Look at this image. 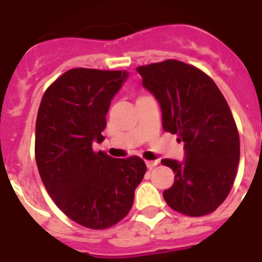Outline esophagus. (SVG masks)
I'll return each instance as SVG.
<instances>
[{
	"label": "esophagus",
	"instance_id": "1",
	"mask_svg": "<svg viewBox=\"0 0 262 262\" xmlns=\"http://www.w3.org/2000/svg\"><path fill=\"white\" fill-rule=\"evenodd\" d=\"M159 160H154V161H151V160H148V161H145V164H147V166L149 169H152V168H155V166L156 165H159Z\"/></svg>",
	"mask_w": 262,
	"mask_h": 262
}]
</instances>
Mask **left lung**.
Masks as SVG:
<instances>
[{
	"instance_id": "1",
	"label": "left lung",
	"mask_w": 262,
	"mask_h": 262,
	"mask_svg": "<svg viewBox=\"0 0 262 262\" xmlns=\"http://www.w3.org/2000/svg\"><path fill=\"white\" fill-rule=\"evenodd\" d=\"M136 71L160 102L163 128L185 143L182 163L161 160L176 173L164 200L187 216L211 214L230 194L240 160L239 131L230 106L210 76L184 61L169 59Z\"/></svg>"
}]
</instances>
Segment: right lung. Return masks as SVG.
Segmentation results:
<instances>
[{"instance_id": "add662e5", "label": "right lung", "mask_w": 262, "mask_h": 262, "mask_svg": "<svg viewBox=\"0 0 262 262\" xmlns=\"http://www.w3.org/2000/svg\"><path fill=\"white\" fill-rule=\"evenodd\" d=\"M127 72L73 68L43 94L36 117L35 160L55 205L90 230H106L129 212L147 166L139 156L96 152L106 114Z\"/></svg>"}]
</instances>
